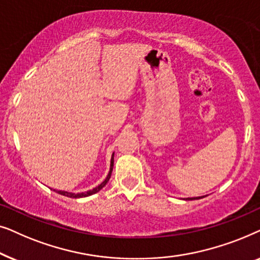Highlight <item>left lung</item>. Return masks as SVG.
I'll return each mask as SVG.
<instances>
[{
	"label": "left lung",
	"instance_id": "left-lung-1",
	"mask_svg": "<svg viewBox=\"0 0 260 260\" xmlns=\"http://www.w3.org/2000/svg\"><path fill=\"white\" fill-rule=\"evenodd\" d=\"M198 199H201V198H189L187 199V200H198Z\"/></svg>",
	"mask_w": 260,
	"mask_h": 260
}]
</instances>
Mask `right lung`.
I'll use <instances>...</instances> for the list:
<instances>
[{
    "label": "right lung",
    "mask_w": 260,
    "mask_h": 260,
    "mask_svg": "<svg viewBox=\"0 0 260 260\" xmlns=\"http://www.w3.org/2000/svg\"><path fill=\"white\" fill-rule=\"evenodd\" d=\"M112 168H113V155H112V158H111V167H110V172H109V175L106 177L105 181L103 183L99 184L98 187L93 188L92 190H88V191H85V193H80V194H73V193H69V191H62V190H54L56 193L63 195V197H67V198H73V199H78V198H85V197H88V195H92V194H95L97 191H99L102 189L103 187L105 186L106 183H108V181L110 180V177H111V173H112Z\"/></svg>",
    "instance_id": "1"
}]
</instances>
